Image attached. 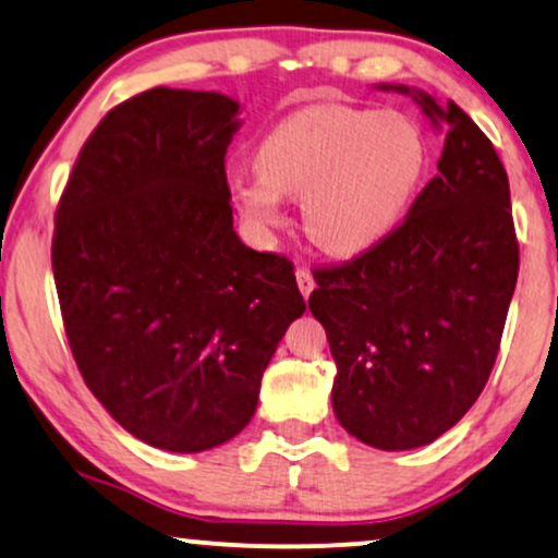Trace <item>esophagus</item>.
<instances>
[{
    "mask_svg": "<svg viewBox=\"0 0 558 558\" xmlns=\"http://www.w3.org/2000/svg\"><path fill=\"white\" fill-rule=\"evenodd\" d=\"M295 280H299V291H301L303 299H308V295H312V291L316 288L312 270H306V267H299V270H295Z\"/></svg>",
    "mask_w": 558,
    "mask_h": 558,
    "instance_id": "obj_1",
    "label": "esophagus"
}]
</instances>
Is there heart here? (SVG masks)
Masks as SVG:
<instances>
[{"instance_id":"b5f03b06","label":"heart","mask_w":558,"mask_h":558,"mask_svg":"<svg viewBox=\"0 0 558 558\" xmlns=\"http://www.w3.org/2000/svg\"><path fill=\"white\" fill-rule=\"evenodd\" d=\"M255 174L229 182L257 234L286 223V195L303 197V227L335 257H361L404 221L427 165L425 138L393 110L314 105L259 141Z\"/></svg>"}]
</instances>
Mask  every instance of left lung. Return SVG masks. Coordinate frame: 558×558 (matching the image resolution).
<instances>
[{
    "label": "left lung",
    "instance_id": "left-lung-1",
    "mask_svg": "<svg viewBox=\"0 0 558 558\" xmlns=\"http://www.w3.org/2000/svg\"><path fill=\"white\" fill-rule=\"evenodd\" d=\"M442 133L437 174L404 223L352 263L314 272L308 299L327 331L337 420L380 450L448 433L489 380L518 283L510 182L492 141L458 108L407 84Z\"/></svg>",
    "mask_w": 558,
    "mask_h": 558
}]
</instances>
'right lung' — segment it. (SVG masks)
<instances>
[{
    "mask_svg": "<svg viewBox=\"0 0 558 558\" xmlns=\"http://www.w3.org/2000/svg\"><path fill=\"white\" fill-rule=\"evenodd\" d=\"M221 92L154 87L82 146L56 210L53 278L84 384L146 446L201 453L250 425L306 312L293 265L234 231Z\"/></svg>",
    "mask_w": 558,
    "mask_h": 558,
    "instance_id": "right-lung-1",
    "label": "right lung"
}]
</instances>
